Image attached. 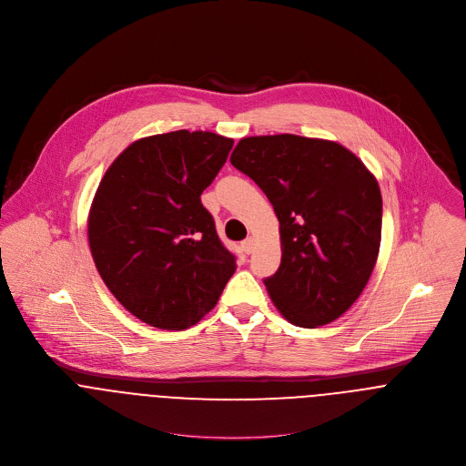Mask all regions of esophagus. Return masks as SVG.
Wrapping results in <instances>:
<instances>
[{
    "instance_id": "34e87169",
    "label": "esophagus",
    "mask_w": 466,
    "mask_h": 466,
    "mask_svg": "<svg viewBox=\"0 0 466 466\" xmlns=\"http://www.w3.org/2000/svg\"><path fill=\"white\" fill-rule=\"evenodd\" d=\"M240 248H242V251L246 253V255H249L251 251H253V248H255V238H251V237H248L242 244H240Z\"/></svg>"
}]
</instances>
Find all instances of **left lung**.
Listing matches in <instances>:
<instances>
[{
	"instance_id": "obj_1",
	"label": "left lung",
	"mask_w": 466,
	"mask_h": 466,
	"mask_svg": "<svg viewBox=\"0 0 466 466\" xmlns=\"http://www.w3.org/2000/svg\"><path fill=\"white\" fill-rule=\"evenodd\" d=\"M231 165L262 188L279 220L281 264L264 279L272 303L296 327L332 323L379 257L377 179L342 145L296 134L244 137Z\"/></svg>"
}]
</instances>
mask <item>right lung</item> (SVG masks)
I'll return each instance as SVG.
<instances>
[{
	"label": "right lung",
	"instance_id": "add662e5",
	"mask_svg": "<svg viewBox=\"0 0 466 466\" xmlns=\"http://www.w3.org/2000/svg\"><path fill=\"white\" fill-rule=\"evenodd\" d=\"M233 139L156 134L129 145L102 177L89 213V248L113 296L143 323L185 330L218 301L237 257L220 242L200 194Z\"/></svg>",
	"mask_w": 466,
	"mask_h": 466
}]
</instances>
